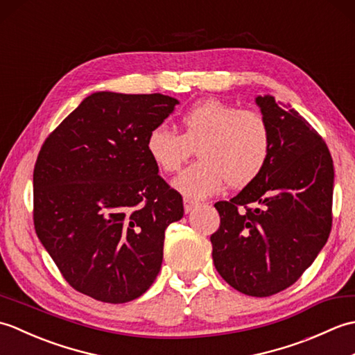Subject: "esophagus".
I'll use <instances>...</instances> for the list:
<instances>
[{
    "instance_id": "esophagus-1",
    "label": "esophagus",
    "mask_w": 355,
    "mask_h": 355,
    "mask_svg": "<svg viewBox=\"0 0 355 355\" xmlns=\"http://www.w3.org/2000/svg\"><path fill=\"white\" fill-rule=\"evenodd\" d=\"M195 207H198V202L197 201H192L189 198H184V212L186 214H191Z\"/></svg>"
}]
</instances>
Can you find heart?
<instances>
[{
    "mask_svg": "<svg viewBox=\"0 0 355 355\" xmlns=\"http://www.w3.org/2000/svg\"><path fill=\"white\" fill-rule=\"evenodd\" d=\"M178 122L182 134L158 125L148 132L145 148L163 173L175 172L192 149H198L200 162L180 172L172 183L184 197L207 198L220 192L225 182L244 187L267 168L273 135L261 112L210 97L187 108Z\"/></svg>",
    "mask_w": 355,
    "mask_h": 355,
    "instance_id": "1",
    "label": "heart"
}]
</instances>
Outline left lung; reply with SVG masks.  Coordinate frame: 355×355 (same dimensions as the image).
Instances as JSON below:
<instances>
[{
    "instance_id": "obj_1",
    "label": "left lung",
    "mask_w": 355,
    "mask_h": 355,
    "mask_svg": "<svg viewBox=\"0 0 355 355\" xmlns=\"http://www.w3.org/2000/svg\"><path fill=\"white\" fill-rule=\"evenodd\" d=\"M273 135L270 162L253 183L215 207L218 273L233 288L267 297L288 288L318 258L333 223L334 166L318 131L271 94L256 97Z\"/></svg>"
}]
</instances>
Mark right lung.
<instances>
[{
	"label": "right lung",
	"instance_id": "right-lung-1",
	"mask_svg": "<svg viewBox=\"0 0 355 355\" xmlns=\"http://www.w3.org/2000/svg\"><path fill=\"white\" fill-rule=\"evenodd\" d=\"M178 103L160 93L97 92L44 141L33 171L35 230L79 293L125 304L155 281L164 230L184 209L145 140Z\"/></svg>",
	"mask_w": 355,
	"mask_h": 355
}]
</instances>
